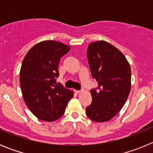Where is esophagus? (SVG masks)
<instances>
[{"label": "esophagus", "mask_w": 153, "mask_h": 153, "mask_svg": "<svg viewBox=\"0 0 153 153\" xmlns=\"http://www.w3.org/2000/svg\"><path fill=\"white\" fill-rule=\"evenodd\" d=\"M75 93H81V90H75Z\"/></svg>", "instance_id": "1"}]
</instances>
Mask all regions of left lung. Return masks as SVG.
<instances>
[{
	"label": "left lung",
	"mask_w": 153,
	"mask_h": 153,
	"mask_svg": "<svg viewBox=\"0 0 153 153\" xmlns=\"http://www.w3.org/2000/svg\"><path fill=\"white\" fill-rule=\"evenodd\" d=\"M87 59L97 88L90 90L92 103L86 109L93 121L106 122L124 106L131 89V68L123 53L104 40L90 43Z\"/></svg>",
	"instance_id": "left-lung-1"
}]
</instances>
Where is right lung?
I'll return each instance as SVG.
<instances>
[{
	"instance_id": "1",
	"label": "right lung",
	"mask_w": 153,
	"mask_h": 153,
	"mask_svg": "<svg viewBox=\"0 0 153 153\" xmlns=\"http://www.w3.org/2000/svg\"><path fill=\"white\" fill-rule=\"evenodd\" d=\"M70 50L63 43L44 40L27 53L20 71V85L24 102L40 120L53 122L61 117L74 92L56 83L58 65Z\"/></svg>"
}]
</instances>
